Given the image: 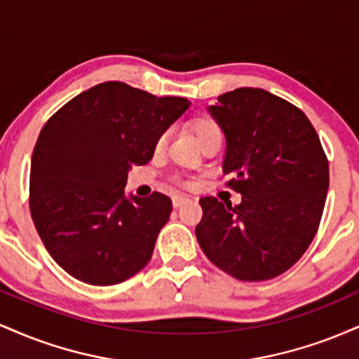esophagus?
Instances as JSON below:
<instances>
[{"label": "esophagus", "mask_w": 359, "mask_h": 359, "mask_svg": "<svg viewBox=\"0 0 359 359\" xmlns=\"http://www.w3.org/2000/svg\"><path fill=\"white\" fill-rule=\"evenodd\" d=\"M189 197H185V196H174L172 197V204H174V208H180V205H184V204H187L189 203Z\"/></svg>", "instance_id": "esophagus-1"}]
</instances>
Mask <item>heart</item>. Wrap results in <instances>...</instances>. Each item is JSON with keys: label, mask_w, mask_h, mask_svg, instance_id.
<instances>
[{"label": "heart", "mask_w": 359, "mask_h": 359, "mask_svg": "<svg viewBox=\"0 0 359 359\" xmlns=\"http://www.w3.org/2000/svg\"><path fill=\"white\" fill-rule=\"evenodd\" d=\"M191 126H192L194 135H196L197 142L199 143H203L204 140L214 137V135H221L219 125H217V123L209 116L194 118ZM165 142H167V137L165 135H162V137L156 140V150H162L163 145H165Z\"/></svg>", "instance_id": "1"}]
</instances>
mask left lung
Listing matches in <instances>:
<instances>
[{
	"label": "left lung",
	"instance_id": "1",
	"mask_svg": "<svg viewBox=\"0 0 359 359\" xmlns=\"http://www.w3.org/2000/svg\"><path fill=\"white\" fill-rule=\"evenodd\" d=\"M217 101L209 113L226 137L222 172L241 204L203 197L197 241L234 278H275L314 240L329 189L327 156L306 114L269 90L240 88Z\"/></svg>",
	"mask_w": 359,
	"mask_h": 359
}]
</instances>
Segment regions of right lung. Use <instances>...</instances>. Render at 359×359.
<instances>
[{"label":"right lung","instance_id":"1","mask_svg":"<svg viewBox=\"0 0 359 359\" xmlns=\"http://www.w3.org/2000/svg\"><path fill=\"white\" fill-rule=\"evenodd\" d=\"M189 104L109 81L45 123L32 155L30 212L45 248L74 278L114 285L150 262L172 201L160 192L128 199V170L150 162Z\"/></svg>","mask_w":359,"mask_h":359}]
</instances>
